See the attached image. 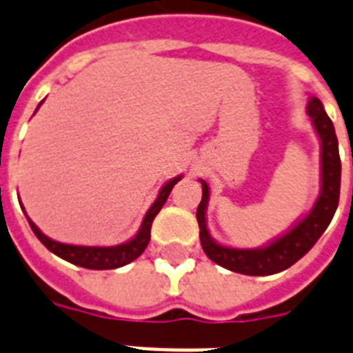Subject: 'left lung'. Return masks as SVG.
Listing matches in <instances>:
<instances>
[{
	"mask_svg": "<svg viewBox=\"0 0 353 353\" xmlns=\"http://www.w3.org/2000/svg\"><path fill=\"white\" fill-rule=\"evenodd\" d=\"M307 115L312 117L313 126L317 130L321 143H323V154H321V157H323V188H321V196H319L312 212L301 223H296L288 234L273 241L271 245L263 247V249H231V247L218 245L207 231L205 210H207V203H209V187H207V183L201 181L203 198L199 201L198 212H196L199 223V240H201L205 254L221 268L234 271V273L251 274V276L279 273V271H284L295 262H299L317 243L323 232L328 229L330 221L334 218L337 205H339V143H337V135H335L334 122L330 121V117L324 112L323 102L315 97L307 102Z\"/></svg>",
	"mask_w": 353,
	"mask_h": 353,
	"instance_id": "left-lung-1",
	"label": "left lung"
}]
</instances>
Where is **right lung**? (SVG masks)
<instances>
[{
  "mask_svg": "<svg viewBox=\"0 0 353 353\" xmlns=\"http://www.w3.org/2000/svg\"><path fill=\"white\" fill-rule=\"evenodd\" d=\"M41 104V102H40ZM181 177H176L161 188L159 196L155 199V203L150 207V210L146 212L143 220V225H141V231L137 232V236L130 240L128 243H122V245L115 247H82V245H68V243H60V241H54L51 238H47L43 232L38 229V227L29 220V225L32 229V232L36 234V238L43 243V245L49 249L51 252H54L57 256L68 260V262L74 263V265H80V268L85 269H117L126 265V263L133 262L135 258H139L143 254V251L146 249L150 241V229H152V221L157 216L163 205L168 199V194L172 192V188L179 181Z\"/></svg>",
  "mask_w": 353,
  "mask_h": 353,
  "instance_id": "right-lung-1",
  "label": "right lung"
}]
</instances>
